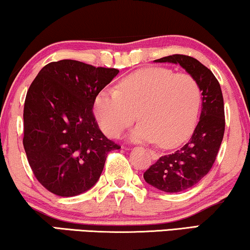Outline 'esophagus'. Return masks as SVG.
Here are the masks:
<instances>
[{
    "mask_svg": "<svg viewBox=\"0 0 250 250\" xmlns=\"http://www.w3.org/2000/svg\"><path fill=\"white\" fill-rule=\"evenodd\" d=\"M149 155H150V157H152L153 160L159 159V155H157V154L154 152V150H152V149H149Z\"/></svg>",
    "mask_w": 250,
    "mask_h": 250,
    "instance_id": "esophagus-1",
    "label": "esophagus"
}]
</instances>
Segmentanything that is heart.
I'll return each instance as SVG.
<instances>
[{
    "mask_svg": "<svg viewBox=\"0 0 250 250\" xmlns=\"http://www.w3.org/2000/svg\"><path fill=\"white\" fill-rule=\"evenodd\" d=\"M202 102L199 83L187 72L162 66L140 69L125 77L118 89L105 88L94 101V114L105 135L117 138L135 122L130 138L173 147L196 125Z\"/></svg>",
    "mask_w": 250,
    "mask_h": 250,
    "instance_id": "heart-1",
    "label": "heart"
}]
</instances>
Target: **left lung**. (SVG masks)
Wrapping results in <instances>:
<instances>
[{"label":"left lung","mask_w":250,"mask_h":250,"mask_svg":"<svg viewBox=\"0 0 250 250\" xmlns=\"http://www.w3.org/2000/svg\"><path fill=\"white\" fill-rule=\"evenodd\" d=\"M155 62L180 64L202 90V113L190 139L173 153L161 156L144 172L145 181L153 187L165 192H180L198 184L216 160L226 129L223 95L213 72L191 56L173 54Z\"/></svg>","instance_id":"8db88e82"}]
</instances>
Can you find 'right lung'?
Returning <instances> with one entry per match:
<instances>
[{
  "mask_svg": "<svg viewBox=\"0 0 250 250\" xmlns=\"http://www.w3.org/2000/svg\"><path fill=\"white\" fill-rule=\"evenodd\" d=\"M119 73L75 61L51 62L38 72L23 107V147L38 182L52 194L71 197L96 184L107 154L121 148L98 128L97 94Z\"/></svg>",
  "mask_w": 250,
  "mask_h": 250,
  "instance_id": "right-lung-1",
  "label": "right lung"
}]
</instances>
